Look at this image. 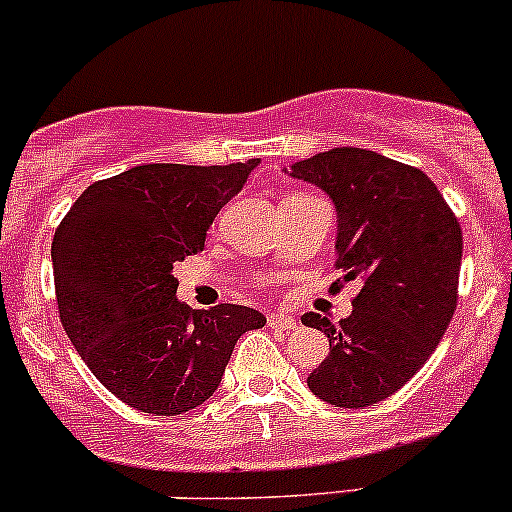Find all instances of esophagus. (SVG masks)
<instances>
[{"instance_id":"obj_1","label":"esophagus","mask_w":512,"mask_h":512,"mask_svg":"<svg viewBox=\"0 0 512 512\" xmlns=\"http://www.w3.org/2000/svg\"><path fill=\"white\" fill-rule=\"evenodd\" d=\"M267 324L272 329H282V332H289V329H297V319L287 312H272L267 314Z\"/></svg>"}]
</instances>
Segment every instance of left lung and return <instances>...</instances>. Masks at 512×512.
Returning <instances> with one entry per match:
<instances>
[{"instance_id":"left-lung-1","label":"left lung","mask_w":512,"mask_h":512,"mask_svg":"<svg viewBox=\"0 0 512 512\" xmlns=\"http://www.w3.org/2000/svg\"><path fill=\"white\" fill-rule=\"evenodd\" d=\"M289 175L337 205V270L361 280L339 324L309 312L302 322L329 337V356L307 376L314 396L342 409L389 399L426 364L458 302L463 235L441 190L414 165L366 148H332L299 160Z\"/></svg>"}]
</instances>
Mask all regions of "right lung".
Returning <instances> with one entry per match:
<instances>
[{
	"label": "right lung",
	"instance_id": "1",
	"mask_svg": "<svg viewBox=\"0 0 512 512\" xmlns=\"http://www.w3.org/2000/svg\"><path fill=\"white\" fill-rule=\"evenodd\" d=\"M257 158L232 165L151 163L96 180L54 232L59 317L91 374L143 414L175 416L215 394L257 309L175 299V262L205 247L215 215Z\"/></svg>",
	"mask_w": 512,
	"mask_h": 512
}]
</instances>
